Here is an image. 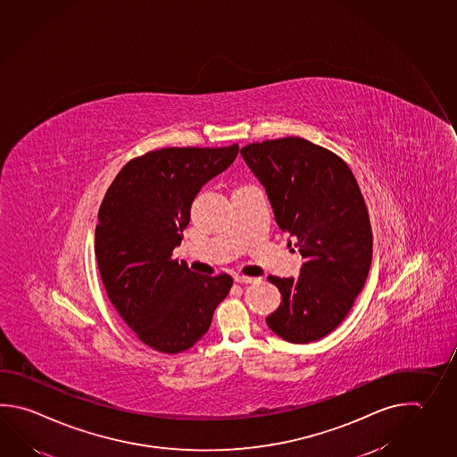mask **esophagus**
Wrapping results in <instances>:
<instances>
[{"label": "esophagus", "instance_id": "esophagus-1", "mask_svg": "<svg viewBox=\"0 0 457 457\" xmlns=\"http://www.w3.org/2000/svg\"><path fill=\"white\" fill-rule=\"evenodd\" d=\"M234 281H237V283H253L255 278H252V277H244V275H234Z\"/></svg>", "mask_w": 457, "mask_h": 457}]
</instances>
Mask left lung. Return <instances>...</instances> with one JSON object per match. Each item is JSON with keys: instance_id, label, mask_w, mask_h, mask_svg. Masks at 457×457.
<instances>
[{"instance_id": "obj_1", "label": "left lung", "mask_w": 457, "mask_h": 457, "mask_svg": "<svg viewBox=\"0 0 457 457\" xmlns=\"http://www.w3.org/2000/svg\"><path fill=\"white\" fill-rule=\"evenodd\" d=\"M245 164L270 200L279 229L296 237L306 262L298 278L269 275L281 303L267 326L309 344L342 324L371 267L370 214L353 172L336 153L298 137L252 143Z\"/></svg>"}]
</instances>
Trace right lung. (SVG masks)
Segmentation results:
<instances>
[{
	"mask_svg": "<svg viewBox=\"0 0 457 457\" xmlns=\"http://www.w3.org/2000/svg\"><path fill=\"white\" fill-rule=\"evenodd\" d=\"M239 146L162 148L127 162L99 208L94 251L113 308L143 344L192 348L233 287L172 259L200 188L233 164Z\"/></svg>",
	"mask_w": 457,
	"mask_h": 457,
	"instance_id": "obj_1",
	"label": "right lung"
}]
</instances>
